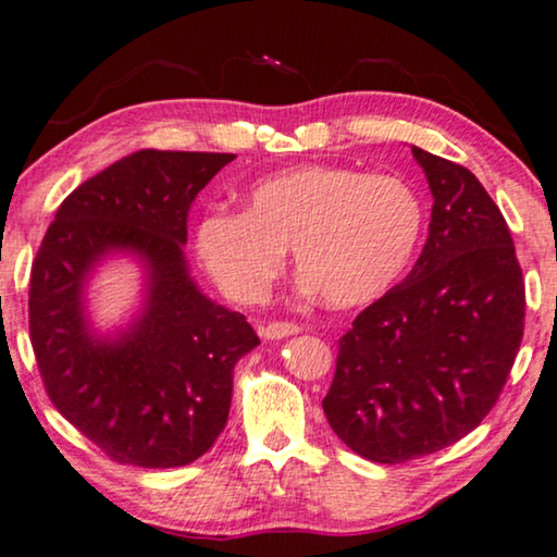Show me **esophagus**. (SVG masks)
<instances>
[{
	"mask_svg": "<svg viewBox=\"0 0 557 557\" xmlns=\"http://www.w3.org/2000/svg\"><path fill=\"white\" fill-rule=\"evenodd\" d=\"M301 332V326L294 324V321H271V324H265L263 329V336L265 338H284V336H292Z\"/></svg>",
	"mask_w": 557,
	"mask_h": 557,
	"instance_id": "1",
	"label": "esophagus"
}]
</instances>
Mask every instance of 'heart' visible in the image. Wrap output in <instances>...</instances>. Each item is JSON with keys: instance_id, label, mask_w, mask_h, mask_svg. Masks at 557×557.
I'll return each mask as SVG.
<instances>
[{"instance_id": "obj_1", "label": "heart", "mask_w": 557, "mask_h": 557, "mask_svg": "<svg viewBox=\"0 0 557 557\" xmlns=\"http://www.w3.org/2000/svg\"><path fill=\"white\" fill-rule=\"evenodd\" d=\"M424 211L397 175L301 165L259 181L246 208H211L196 223V253L240 304L269 296L294 248L296 271L321 301L364 306L394 286L417 251Z\"/></svg>"}]
</instances>
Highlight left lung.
I'll return each mask as SVG.
<instances>
[{
	"mask_svg": "<svg viewBox=\"0 0 557 557\" xmlns=\"http://www.w3.org/2000/svg\"><path fill=\"white\" fill-rule=\"evenodd\" d=\"M432 190L430 236L409 276L338 338L324 414L382 465L440 453L497 405L525 332L510 228L482 183L412 145Z\"/></svg>",
	"mask_w": 557,
	"mask_h": 557,
	"instance_id": "1",
	"label": "left lung"
}]
</instances>
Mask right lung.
<instances>
[{"instance_id": "add662e5", "label": "right lung", "mask_w": 557, "mask_h": 557, "mask_svg": "<svg viewBox=\"0 0 557 557\" xmlns=\"http://www.w3.org/2000/svg\"><path fill=\"white\" fill-rule=\"evenodd\" d=\"M233 152L138 150L62 200L29 278V338L54 409L112 462L181 467L219 440L233 367L259 342L244 313L198 292L185 271L193 200ZM127 247L151 271L144 317L117 343L82 319L84 276Z\"/></svg>"}]
</instances>
